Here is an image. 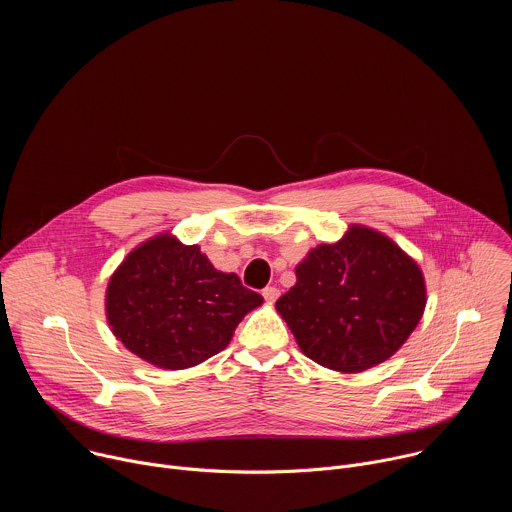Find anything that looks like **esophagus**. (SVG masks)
Segmentation results:
<instances>
[{"label": "esophagus", "instance_id": "1", "mask_svg": "<svg viewBox=\"0 0 512 512\" xmlns=\"http://www.w3.org/2000/svg\"><path fill=\"white\" fill-rule=\"evenodd\" d=\"M263 298H265L267 302H275V300L279 298V289H277L275 285H267V287L263 289Z\"/></svg>", "mask_w": 512, "mask_h": 512}]
</instances>
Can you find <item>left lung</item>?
<instances>
[{"instance_id":"left-lung-1","label":"left lung","mask_w":512,"mask_h":512,"mask_svg":"<svg viewBox=\"0 0 512 512\" xmlns=\"http://www.w3.org/2000/svg\"><path fill=\"white\" fill-rule=\"evenodd\" d=\"M275 308L302 352L326 369L360 373L393 356L425 310L419 265L389 237L352 225L296 267Z\"/></svg>"}]
</instances>
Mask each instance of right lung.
<instances>
[{
    "label": "right lung",
    "mask_w": 512,
    "mask_h": 512,
    "mask_svg": "<svg viewBox=\"0 0 512 512\" xmlns=\"http://www.w3.org/2000/svg\"><path fill=\"white\" fill-rule=\"evenodd\" d=\"M263 298L235 273L216 271L198 245L162 233L135 247L111 275L107 322L127 350L182 371L229 346Z\"/></svg>",
    "instance_id": "1"
}]
</instances>
